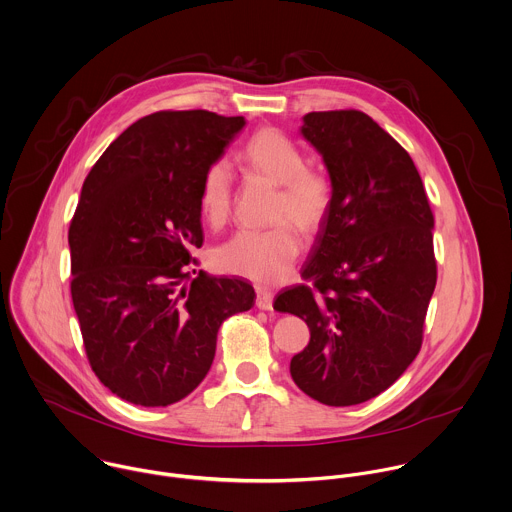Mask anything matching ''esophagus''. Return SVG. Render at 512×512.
Segmentation results:
<instances>
[{
    "mask_svg": "<svg viewBox=\"0 0 512 512\" xmlns=\"http://www.w3.org/2000/svg\"><path fill=\"white\" fill-rule=\"evenodd\" d=\"M257 297H255V305L261 309V311H271L273 309V293L265 287H257Z\"/></svg>",
    "mask_w": 512,
    "mask_h": 512,
    "instance_id": "esophagus-1",
    "label": "esophagus"
}]
</instances>
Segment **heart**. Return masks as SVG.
Here are the masks:
<instances>
[{"instance_id": "obj_1", "label": "heart", "mask_w": 512, "mask_h": 512, "mask_svg": "<svg viewBox=\"0 0 512 512\" xmlns=\"http://www.w3.org/2000/svg\"><path fill=\"white\" fill-rule=\"evenodd\" d=\"M239 159L255 173L279 185L269 229H247L233 235L215 251V265L255 283L281 281L301 253L299 229L313 235L327 221L333 187L329 177L305 165L303 151L279 129L255 131L239 151ZM233 175L225 161H213L199 183V211L211 227L229 219Z\"/></svg>"}]
</instances>
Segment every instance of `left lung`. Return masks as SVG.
Returning a JSON list of instances; mask_svg holds the SVG:
<instances>
[{
  "mask_svg": "<svg viewBox=\"0 0 512 512\" xmlns=\"http://www.w3.org/2000/svg\"><path fill=\"white\" fill-rule=\"evenodd\" d=\"M301 133L325 161L333 203L301 269L307 283L283 289L273 309L311 331L291 359L297 387L349 407L389 389L421 351L435 217L411 155L367 113L311 111Z\"/></svg>",
  "mask_w": 512,
  "mask_h": 512,
  "instance_id": "left-lung-1",
  "label": "left lung"
}]
</instances>
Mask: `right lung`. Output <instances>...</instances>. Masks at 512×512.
Wrapping results in <instances>:
<instances>
[{"mask_svg": "<svg viewBox=\"0 0 512 512\" xmlns=\"http://www.w3.org/2000/svg\"><path fill=\"white\" fill-rule=\"evenodd\" d=\"M243 117L157 111L129 125L83 181L69 225L71 299L87 361L117 397L167 407L209 373L221 323L251 283L189 271L203 245L199 183Z\"/></svg>", "mask_w": 512, "mask_h": 512, "instance_id": "obj_1", "label": "right lung"}]
</instances>
